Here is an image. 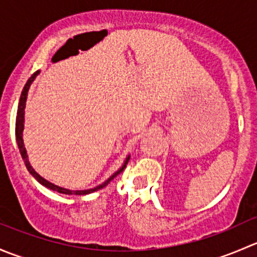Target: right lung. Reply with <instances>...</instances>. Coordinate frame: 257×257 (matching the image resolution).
Here are the masks:
<instances>
[{
	"label": "right lung",
	"instance_id": "1",
	"mask_svg": "<svg viewBox=\"0 0 257 257\" xmlns=\"http://www.w3.org/2000/svg\"><path fill=\"white\" fill-rule=\"evenodd\" d=\"M38 74H40V71L35 72V73H33L32 76L30 77V79L27 80V83H26L25 87H23L22 93H21V98H20V102H18V108H17V116H16V142H17V145H18V149H20L21 157H22L23 162H25L26 168H27V170H28V172H30V174L32 175V177L35 178L36 180L38 181V183L42 184L43 186H46V188L51 189V190H53V191H57V193L66 194V195H87V194H92V193H94V191L99 190V189L104 188V186H107L108 184L110 183V180H113V179L115 178L116 175L119 174V173L123 172V169H124V168H125V165L128 164L129 158H131V155H128V157L125 158V160H124L123 165H121V167L119 168V169L116 170L115 173H113V174L110 175V177L108 178L107 180L103 181V183L99 184V185L94 186V188H92V189H85V190H71V189H66V188H62V186L56 185V184L51 183V181L46 180L45 178L41 177V175L38 174V173L36 172L35 169H33L32 165H31L30 160H28L27 150H26L25 143H23V129H25V108H26V100H27L28 90H30L31 84H32L33 80L36 79V77H37Z\"/></svg>",
	"mask_w": 257,
	"mask_h": 257
}]
</instances>
